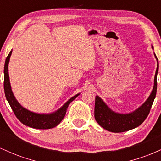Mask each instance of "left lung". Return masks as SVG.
I'll return each instance as SVG.
<instances>
[{
	"label": "left lung",
	"mask_w": 161,
	"mask_h": 161,
	"mask_svg": "<svg viewBox=\"0 0 161 161\" xmlns=\"http://www.w3.org/2000/svg\"><path fill=\"white\" fill-rule=\"evenodd\" d=\"M155 57L157 58L156 55H155ZM157 60H158V58H157ZM158 66H157L154 76V88L150 96L139 108L131 114H120L112 111L98 96H96L95 118L97 123L106 130L112 132H126L141 125L148 116L151 106L156 97L157 86H158L157 75H158Z\"/></svg>",
	"instance_id": "8db88e82"
}]
</instances>
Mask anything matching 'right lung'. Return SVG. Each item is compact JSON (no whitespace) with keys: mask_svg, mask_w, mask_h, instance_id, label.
<instances>
[{"mask_svg":"<svg viewBox=\"0 0 161 161\" xmlns=\"http://www.w3.org/2000/svg\"><path fill=\"white\" fill-rule=\"evenodd\" d=\"M11 53H12V51H10L8 56L7 57L6 60H5L4 71H3V73H4L3 88H4L6 98L8 101L9 104L10 105L11 108H12L16 118L24 125L34 129H47L57 126L65 116L66 110H67L69 104L79 94L73 96L61 108L59 109L57 111L51 114H36V113L31 112L28 110L27 109L23 108L16 100L12 92V90H11L10 79H9L8 74V64L9 61H10Z\"/></svg>","mask_w":161,"mask_h":161,"instance_id":"1","label":"right lung"}]
</instances>
